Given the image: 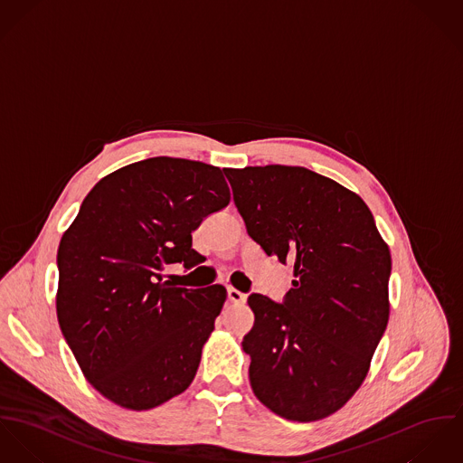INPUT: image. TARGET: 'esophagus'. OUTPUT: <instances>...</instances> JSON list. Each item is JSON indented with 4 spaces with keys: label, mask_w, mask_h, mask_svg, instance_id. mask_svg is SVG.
Masks as SVG:
<instances>
[{
    "label": "esophagus",
    "mask_w": 463,
    "mask_h": 463,
    "mask_svg": "<svg viewBox=\"0 0 463 463\" xmlns=\"http://www.w3.org/2000/svg\"><path fill=\"white\" fill-rule=\"evenodd\" d=\"M227 298H229V302H232V304H245L247 295L241 293V291H238V289H234V288H227Z\"/></svg>",
    "instance_id": "34e87169"
}]
</instances>
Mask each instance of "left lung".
I'll use <instances>...</instances> for the list:
<instances>
[{"label": "left lung", "mask_w": 463, "mask_h": 463, "mask_svg": "<svg viewBox=\"0 0 463 463\" xmlns=\"http://www.w3.org/2000/svg\"><path fill=\"white\" fill-rule=\"evenodd\" d=\"M249 236L293 264L284 304L250 295L243 337L257 400L310 422L359 389L389 321L391 252L357 194L304 166L223 170Z\"/></svg>", "instance_id": "left-lung-1"}]
</instances>
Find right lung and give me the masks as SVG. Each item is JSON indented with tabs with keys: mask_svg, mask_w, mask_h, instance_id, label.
I'll return each mask as SVG.
<instances>
[{
	"mask_svg": "<svg viewBox=\"0 0 463 463\" xmlns=\"http://www.w3.org/2000/svg\"><path fill=\"white\" fill-rule=\"evenodd\" d=\"M229 201L218 166L149 157L103 177L61 236L58 323L85 378L115 405L155 409L195 378L227 291L174 288L161 271L195 262L192 232Z\"/></svg>",
	"mask_w": 463,
	"mask_h": 463,
	"instance_id": "1",
	"label": "right lung"
}]
</instances>
